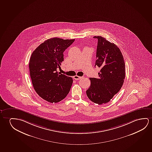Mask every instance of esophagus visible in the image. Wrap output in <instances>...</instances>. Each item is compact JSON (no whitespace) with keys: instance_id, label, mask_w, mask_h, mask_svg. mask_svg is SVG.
Returning a JSON list of instances; mask_svg holds the SVG:
<instances>
[{"instance_id":"obj_1","label":"esophagus","mask_w":152,"mask_h":152,"mask_svg":"<svg viewBox=\"0 0 152 152\" xmlns=\"http://www.w3.org/2000/svg\"><path fill=\"white\" fill-rule=\"evenodd\" d=\"M73 77H74V78L76 79V80H78V79H82L83 78H84L83 76H82V77H81V76H77V75L74 76Z\"/></svg>"}]
</instances>
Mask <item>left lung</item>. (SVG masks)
I'll use <instances>...</instances> for the list:
<instances>
[{"mask_svg": "<svg viewBox=\"0 0 152 152\" xmlns=\"http://www.w3.org/2000/svg\"><path fill=\"white\" fill-rule=\"evenodd\" d=\"M98 39L95 65L100 68L99 77L90 78L91 85L86 91L88 98L95 104L108 103L119 92L126 76V66L119 48L101 36Z\"/></svg>", "mask_w": 152, "mask_h": 152, "instance_id": "obj_1", "label": "left lung"}]
</instances>
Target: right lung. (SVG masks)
<instances>
[{"label": "right lung", "instance_id": "1", "mask_svg": "<svg viewBox=\"0 0 152 152\" xmlns=\"http://www.w3.org/2000/svg\"><path fill=\"white\" fill-rule=\"evenodd\" d=\"M75 39L53 37L45 41L33 51L29 62L33 87L42 99L57 103L68 95L73 78L57 72L64 61L63 53Z\"/></svg>", "mask_w": 152, "mask_h": 152}]
</instances>
